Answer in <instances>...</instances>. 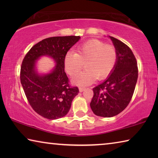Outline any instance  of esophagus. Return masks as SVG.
Segmentation results:
<instances>
[{
    "instance_id": "34e87169",
    "label": "esophagus",
    "mask_w": 158,
    "mask_h": 158,
    "mask_svg": "<svg viewBox=\"0 0 158 158\" xmlns=\"http://www.w3.org/2000/svg\"><path fill=\"white\" fill-rule=\"evenodd\" d=\"M85 89V87H79V90L80 92H83Z\"/></svg>"
}]
</instances>
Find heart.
Wrapping results in <instances>:
<instances>
[{"label":"heart","instance_id":"1","mask_svg":"<svg viewBox=\"0 0 158 158\" xmlns=\"http://www.w3.org/2000/svg\"><path fill=\"white\" fill-rule=\"evenodd\" d=\"M118 52L116 47L106 44L99 40H90L77 47V53L68 52L64 57V67L70 77L78 74L84 68L85 71L78 74L73 81L86 85L96 79H104L113 71L116 64Z\"/></svg>","mask_w":158,"mask_h":158}]
</instances>
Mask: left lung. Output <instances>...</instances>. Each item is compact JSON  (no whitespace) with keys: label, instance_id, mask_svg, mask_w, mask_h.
Returning a JSON list of instances; mask_svg holds the SVG:
<instances>
[{"label":"left lung","instance_id":"1","mask_svg":"<svg viewBox=\"0 0 158 158\" xmlns=\"http://www.w3.org/2000/svg\"><path fill=\"white\" fill-rule=\"evenodd\" d=\"M118 52V58L111 74L105 81L93 88L90 106L95 115L112 117L121 113L129 105L138 78L136 58L130 48L110 37Z\"/></svg>","mask_w":158,"mask_h":158}]
</instances>
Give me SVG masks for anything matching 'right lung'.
<instances>
[{
	"instance_id": "1",
	"label": "right lung",
	"mask_w": 158,
	"mask_h": 158,
	"mask_svg": "<svg viewBox=\"0 0 158 158\" xmlns=\"http://www.w3.org/2000/svg\"><path fill=\"white\" fill-rule=\"evenodd\" d=\"M79 39V36L74 35L44 39L28 51L22 61L20 80L26 98L33 110L45 118L55 120L65 116L79 93L78 87L69 85L64 57ZM42 55L52 57L57 65L52 73L39 76L35 62Z\"/></svg>"
}]
</instances>
